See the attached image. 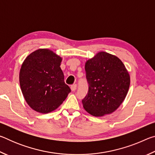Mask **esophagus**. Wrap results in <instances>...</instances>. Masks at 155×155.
Listing matches in <instances>:
<instances>
[{"mask_svg": "<svg viewBox=\"0 0 155 155\" xmlns=\"http://www.w3.org/2000/svg\"><path fill=\"white\" fill-rule=\"evenodd\" d=\"M71 87V90L74 91H75L76 90H77V84H73V85H72L71 87Z\"/></svg>", "mask_w": 155, "mask_h": 155, "instance_id": "1", "label": "esophagus"}]
</instances>
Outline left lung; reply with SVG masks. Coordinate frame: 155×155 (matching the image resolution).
Segmentation results:
<instances>
[{"instance_id":"1","label":"left lung","mask_w":155,"mask_h":155,"mask_svg":"<svg viewBox=\"0 0 155 155\" xmlns=\"http://www.w3.org/2000/svg\"><path fill=\"white\" fill-rule=\"evenodd\" d=\"M87 94L82 100L84 109L96 117L115 111L124 101L130 76L121 60L100 52L85 63Z\"/></svg>"}]
</instances>
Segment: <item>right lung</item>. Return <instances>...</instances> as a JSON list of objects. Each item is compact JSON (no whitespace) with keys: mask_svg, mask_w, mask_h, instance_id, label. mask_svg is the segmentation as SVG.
<instances>
[{"mask_svg":"<svg viewBox=\"0 0 155 155\" xmlns=\"http://www.w3.org/2000/svg\"><path fill=\"white\" fill-rule=\"evenodd\" d=\"M61 58L48 49H39L23 62L20 85L27 104L35 111L48 114L59 107L71 90L64 82Z\"/></svg>","mask_w":155,"mask_h":155,"instance_id":"1","label":"right lung"}]
</instances>
